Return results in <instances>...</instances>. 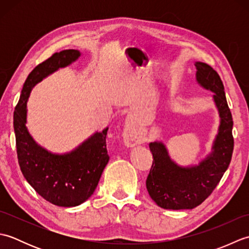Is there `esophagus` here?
I'll list each match as a JSON object with an SVG mask.
<instances>
[{"mask_svg":"<svg viewBox=\"0 0 249 249\" xmlns=\"http://www.w3.org/2000/svg\"><path fill=\"white\" fill-rule=\"evenodd\" d=\"M123 139L125 144L127 146H135L143 140V137H142V133L140 131L138 125H137L136 122L131 118H127L125 121Z\"/></svg>","mask_w":249,"mask_h":249,"instance_id":"34e87169","label":"esophagus"}]
</instances>
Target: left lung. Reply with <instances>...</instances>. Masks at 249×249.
I'll return each instance as SVG.
<instances>
[{
    "label": "left lung",
    "instance_id": "8db88e82",
    "mask_svg": "<svg viewBox=\"0 0 249 249\" xmlns=\"http://www.w3.org/2000/svg\"><path fill=\"white\" fill-rule=\"evenodd\" d=\"M196 81L213 92L219 114V126L212 151L198 165L179 166L171 160L161 141L150 143L153 165L146 178V189L155 203L166 210H192L212 194L229 167L233 152V121L225 88L218 73L210 65L196 62Z\"/></svg>",
    "mask_w": 249,
    "mask_h": 249
}]
</instances>
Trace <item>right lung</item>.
I'll return each mask as SVG.
<instances>
[{
	"label": "right lung",
	"mask_w": 249,
	"mask_h": 249,
	"mask_svg": "<svg viewBox=\"0 0 249 249\" xmlns=\"http://www.w3.org/2000/svg\"><path fill=\"white\" fill-rule=\"evenodd\" d=\"M81 53L63 50L37 65L23 84L14 112V129L18 162L26 181L50 203L71 208L87 201L97 187L109 161L106 145L108 127L96 131L80 145L64 154L52 153L39 145L26 127L28 100L37 83L60 68L76 62Z\"/></svg>",
	"instance_id": "1"
}]
</instances>
